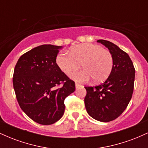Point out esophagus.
Returning <instances> with one entry per match:
<instances>
[{"instance_id":"1","label":"esophagus","mask_w":148,"mask_h":148,"mask_svg":"<svg viewBox=\"0 0 148 148\" xmlns=\"http://www.w3.org/2000/svg\"><path fill=\"white\" fill-rule=\"evenodd\" d=\"M75 86H76V88H80V87H82V85L78 84V83H76Z\"/></svg>"}]
</instances>
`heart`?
<instances>
[{"mask_svg": "<svg viewBox=\"0 0 148 148\" xmlns=\"http://www.w3.org/2000/svg\"><path fill=\"white\" fill-rule=\"evenodd\" d=\"M56 64L65 74H72L81 65L84 69L74 73L71 78L79 82L92 79L94 83L103 82L109 76L113 67V58L108 50L95 44H82L71 49L69 53H60Z\"/></svg>", "mask_w": 148, "mask_h": 148, "instance_id": "obj_1", "label": "heart"}]
</instances>
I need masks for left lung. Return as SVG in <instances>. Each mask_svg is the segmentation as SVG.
Returning a JSON list of instances; mask_svg holds the SVG:
<instances>
[{"mask_svg": "<svg viewBox=\"0 0 148 148\" xmlns=\"http://www.w3.org/2000/svg\"><path fill=\"white\" fill-rule=\"evenodd\" d=\"M97 42L112 53L113 67L103 84L85 87L87 93L84 102L90 116L107 123L118 118L128 106L134 92L135 68L128 54L118 46L104 40Z\"/></svg>", "mask_w": 148, "mask_h": 148, "instance_id": "obj_1", "label": "left lung"}]
</instances>
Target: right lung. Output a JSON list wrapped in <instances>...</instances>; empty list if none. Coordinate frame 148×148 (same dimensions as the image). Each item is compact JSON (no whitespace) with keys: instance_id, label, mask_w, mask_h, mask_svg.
<instances>
[{"instance_id":"1","label":"right lung","mask_w":148,"mask_h":148,"mask_svg":"<svg viewBox=\"0 0 148 148\" xmlns=\"http://www.w3.org/2000/svg\"><path fill=\"white\" fill-rule=\"evenodd\" d=\"M62 47L44 45L25 53L15 65L13 87L20 107L43 125L56 123L64 114V99L75 83L60 70L56 57Z\"/></svg>"}]
</instances>
